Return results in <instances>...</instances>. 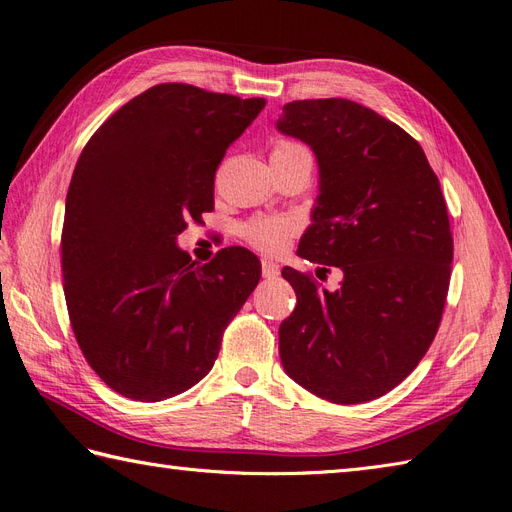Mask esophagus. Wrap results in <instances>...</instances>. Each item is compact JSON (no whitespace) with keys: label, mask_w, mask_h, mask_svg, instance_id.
Returning a JSON list of instances; mask_svg holds the SVG:
<instances>
[{"label":"esophagus","mask_w":512,"mask_h":512,"mask_svg":"<svg viewBox=\"0 0 512 512\" xmlns=\"http://www.w3.org/2000/svg\"><path fill=\"white\" fill-rule=\"evenodd\" d=\"M260 265H262V277H267V280H273V277L280 275V265H277V262L262 260Z\"/></svg>","instance_id":"obj_1"}]
</instances>
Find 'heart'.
Instances as JSON below:
<instances>
[{"mask_svg": "<svg viewBox=\"0 0 512 512\" xmlns=\"http://www.w3.org/2000/svg\"><path fill=\"white\" fill-rule=\"evenodd\" d=\"M305 149L303 145L294 141H277L273 147V153H288ZM299 224L292 218H284V215H256V218L247 220L241 226V237L250 243L256 250L265 254H280L290 237L297 232Z\"/></svg>", "mask_w": 512, "mask_h": 512, "instance_id": "heart-1", "label": "heart"}]
</instances>
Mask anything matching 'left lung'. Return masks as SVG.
Returning <instances> with one entry per match:
<instances>
[{
    "label": "left lung",
    "instance_id": "8db88e82",
    "mask_svg": "<svg viewBox=\"0 0 512 512\" xmlns=\"http://www.w3.org/2000/svg\"><path fill=\"white\" fill-rule=\"evenodd\" d=\"M277 130L320 166L297 254L344 271L329 292L284 267L297 305L280 324L282 365L322 399L363 404L408 378L438 333L453 262L440 181L406 130L352 100L288 102Z\"/></svg>",
    "mask_w": 512,
    "mask_h": 512
}]
</instances>
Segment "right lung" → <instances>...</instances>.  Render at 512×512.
Listing matches in <instances>:
<instances>
[{
  "label": "right lung",
  "mask_w": 512,
  "mask_h": 512,
  "mask_svg": "<svg viewBox=\"0 0 512 512\" xmlns=\"http://www.w3.org/2000/svg\"><path fill=\"white\" fill-rule=\"evenodd\" d=\"M262 108V98L162 83L81 151L61 230L64 294L87 363L123 397L162 401L203 380L260 280L245 247L196 265L175 239L213 209L215 170Z\"/></svg>",
  "instance_id": "1"
}]
</instances>
